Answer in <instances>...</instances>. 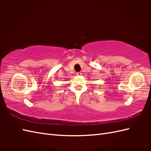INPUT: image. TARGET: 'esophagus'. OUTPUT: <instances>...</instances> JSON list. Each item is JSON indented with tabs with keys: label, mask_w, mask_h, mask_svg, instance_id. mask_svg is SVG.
Returning a JSON list of instances; mask_svg holds the SVG:
<instances>
[{
	"label": "esophagus",
	"mask_w": 151,
	"mask_h": 151,
	"mask_svg": "<svg viewBox=\"0 0 151 151\" xmlns=\"http://www.w3.org/2000/svg\"><path fill=\"white\" fill-rule=\"evenodd\" d=\"M76 75H78V76H80V75H82V73L81 72H77V73H76Z\"/></svg>",
	"instance_id": "1"
}]
</instances>
